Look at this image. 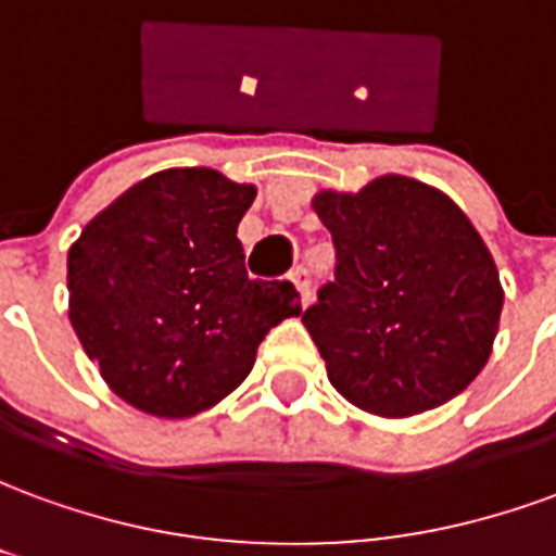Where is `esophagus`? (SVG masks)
I'll use <instances>...</instances> for the list:
<instances>
[{"label":"esophagus","mask_w":556,"mask_h":556,"mask_svg":"<svg viewBox=\"0 0 556 556\" xmlns=\"http://www.w3.org/2000/svg\"><path fill=\"white\" fill-rule=\"evenodd\" d=\"M291 282L301 291V301L309 303V298H313V274H309V267H294L291 270Z\"/></svg>","instance_id":"1"}]
</instances>
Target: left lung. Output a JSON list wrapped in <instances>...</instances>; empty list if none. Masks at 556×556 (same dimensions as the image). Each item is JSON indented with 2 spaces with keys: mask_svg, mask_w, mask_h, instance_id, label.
Masks as SVG:
<instances>
[{
  "mask_svg": "<svg viewBox=\"0 0 556 556\" xmlns=\"http://www.w3.org/2000/svg\"><path fill=\"white\" fill-rule=\"evenodd\" d=\"M337 270L303 313L327 378L351 405L410 417L458 396L489 361L497 267L453 199L405 175L318 193Z\"/></svg>",
  "mask_w": 556,
  "mask_h": 556,
  "instance_id": "8db88e82",
  "label": "left lung"
}]
</instances>
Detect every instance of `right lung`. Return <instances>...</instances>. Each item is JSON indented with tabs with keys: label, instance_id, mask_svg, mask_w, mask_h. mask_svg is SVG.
<instances>
[{
	"label": "right lung",
	"instance_id": "1",
	"mask_svg": "<svg viewBox=\"0 0 556 556\" xmlns=\"http://www.w3.org/2000/svg\"><path fill=\"white\" fill-rule=\"evenodd\" d=\"M255 187L166 169L103 207L67 253L71 325L103 381L154 417H193L250 375L301 313L289 279H250L238 223Z\"/></svg>",
	"mask_w": 556,
	"mask_h": 556
}]
</instances>
